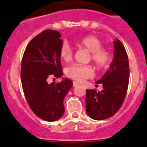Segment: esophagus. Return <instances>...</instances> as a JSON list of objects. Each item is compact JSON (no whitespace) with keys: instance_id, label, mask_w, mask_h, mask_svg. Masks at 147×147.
<instances>
[{"instance_id":"esophagus-1","label":"esophagus","mask_w":147,"mask_h":147,"mask_svg":"<svg viewBox=\"0 0 147 147\" xmlns=\"http://www.w3.org/2000/svg\"><path fill=\"white\" fill-rule=\"evenodd\" d=\"M78 85H80V84H79V83L76 82H73V86L74 87H76V86H78Z\"/></svg>"}]
</instances>
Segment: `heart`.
Returning <instances> with one entry per match:
<instances>
[{"label":"heart","mask_w":147,"mask_h":147,"mask_svg":"<svg viewBox=\"0 0 147 147\" xmlns=\"http://www.w3.org/2000/svg\"><path fill=\"white\" fill-rule=\"evenodd\" d=\"M80 47L86 49L90 53V59L98 67H103L108 63L109 53L105 49H102V43L101 40L96 36L88 35L80 39L78 42ZM59 55L62 60L68 62L73 58V50L67 42H63L59 49ZM65 74L68 78L79 82H84L90 78L93 74L91 66L73 65L67 67L65 70Z\"/></svg>","instance_id":"b5f03b06"}]
</instances>
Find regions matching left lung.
<instances>
[{
	"label": "left lung",
	"instance_id": "left-lung-1",
	"mask_svg": "<svg viewBox=\"0 0 147 147\" xmlns=\"http://www.w3.org/2000/svg\"><path fill=\"white\" fill-rule=\"evenodd\" d=\"M113 59L109 69L96 84L103 90H86V112L94 120L108 119L118 112L124 102L129 77V60L120 40L113 41Z\"/></svg>",
	"mask_w": 147,
	"mask_h": 147
}]
</instances>
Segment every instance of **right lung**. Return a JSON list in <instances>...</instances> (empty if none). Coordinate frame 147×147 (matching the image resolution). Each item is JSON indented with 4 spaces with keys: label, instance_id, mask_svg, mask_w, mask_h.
Wrapping results in <instances>:
<instances>
[{
    "label": "right lung",
    "instance_id": "1",
    "mask_svg": "<svg viewBox=\"0 0 147 147\" xmlns=\"http://www.w3.org/2000/svg\"><path fill=\"white\" fill-rule=\"evenodd\" d=\"M61 34L47 29L34 37L27 45L21 62L22 87L30 108L41 119L54 121L65 112L63 101L73 82L65 78L59 83H49L51 77L63 74L59 49Z\"/></svg>",
    "mask_w": 147,
    "mask_h": 147
}]
</instances>
